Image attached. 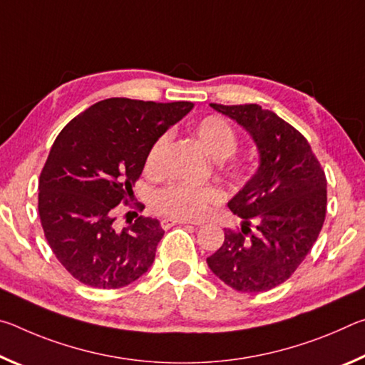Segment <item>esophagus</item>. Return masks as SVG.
<instances>
[{"instance_id":"1","label":"esophagus","mask_w":365,"mask_h":365,"mask_svg":"<svg viewBox=\"0 0 365 365\" xmlns=\"http://www.w3.org/2000/svg\"><path fill=\"white\" fill-rule=\"evenodd\" d=\"M178 224H191L188 220H182V219H174V217H168V219H163L160 220V227L164 228V230H168V228L178 225Z\"/></svg>"}]
</instances>
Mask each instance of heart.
<instances>
[{
    "label": "heart",
    "mask_w": 365,
    "mask_h": 365,
    "mask_svg": "<svg viewBox=\"0 0 365 365\" xmlns=\"http://www.w3.org/2000/svg\"><path fill=\"white\" fill-rule=\"evenodd\" d=\"M195 133L200 138L206 151L215 160H224L237 151L238 137L235 128L220 115H207L197 120ZM169 133H160L153 141L146 153L145 168L148 172H158L160 168L163 153L168 146ZM248 172L245 164H233L230 174L243 177ZM222 191L215 187H193L187 183H172L154 195L153 205L160 214L170 215L174 219L195 220L205 217L209 207L222 201Z\"/></svg>",
    "instance_id": "obj_1"
}]
</instances>
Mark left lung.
Here are the masks:
<instances>
[{"instance_id": "left-lung-1", "label": "left lung", "mask_w": 365, "mask_h": 365, "mask_svg": "<svg viewBox=\"0 0 365 365\" xmlns=\"http://www.w3.org/2000/svg\"><path fill=\"white\" fill-rule=\"evenodd\" d=\"M211 108L251 135L261 160L228 202L242 227L225 228L224 243L206 261L237 292H267L293 275L322 230L325 172L307 140L272 110L259 104Z\"/></svg>"}]
</instances>
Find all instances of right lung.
I'll return each mask as SVG.
<instances>
[{"label":"right lung","mask_w":365,"mask_h":365,"mask_svg":"<svg viewBox=\"0 0 365 365\" xmlns=\"http://www.w3.org/2000/svg\"><path fill=\"white\" fill-rule=\"evenodd\" d=\"M193 106L109 98L61 130L40 174L38 214L49 248L73 279L114 289L151 267L164 237L159 220L140 215L117 230L114 215L133 197L153 141Z\"/></svg>","instance_id":"right-lung-1"}]
</instances>
